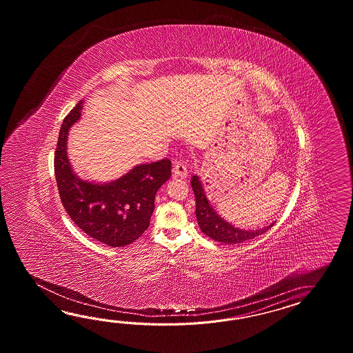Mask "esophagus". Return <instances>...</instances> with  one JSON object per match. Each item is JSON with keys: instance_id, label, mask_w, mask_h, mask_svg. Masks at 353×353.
I'll return each mask as SVG.
<instances>
[{"instance_id": "esophagus-1", "label": "esophagus", "mask_w": 353, "mask_h": 353, "mask_svg": "<svg viewBox=\"0 0 353 353\" xmlns=\"http://www.w3.org/2000/svg\"><path fill=\"white\" fill-rule=\"evenodd\" d=\"M173 173L175 176H180V178H187L188 176V168L184 163L181 161H176L173 168Z\"/></svg>"}]
</instances>
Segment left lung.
Returning <instances> with one entry per match:
<instances>
[{
	"label": "left lung",
	"instance_id": "obj_1",
	"mask_svg": "<svg viewBox=\"0 0 353 353\" xmlns=\"http://www.w3.org/2000/svg\"><path fill=\"white\" fill-rule=\"evenodd\" d=\"M190 184L195 195V216L198 225L201 227L202 232L212 240L222 242L225 245L241 243L255 239L259 234H263L275 223L272 222L270 225H265L259 230H243L240 227H236L232 223L227 222L225 218L221 217L217 212L213 210L204 192L202 180L198 175L192 176Z\"/></svg>",
	"mask_w": 353,
	"mask_h": 353
}]
</instances>
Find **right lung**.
Masks as SVG:
<instances>
[{"instance_id": "obj_1", "label": "right lung", "mask_w": 353, "mask_h": 353, "mask_svg": "<svg viewBox=\"0 0 353 353\" xmlns=\"http://www.w3.org/2000/svg\"><path fill=\"white\" fill-rule=\"evenodd\" d=\"M83 101L63 121L54 157L60 199L83 232L111 248L132 243L150 225L155 195L172 175V161L139 164L105 183L78 176L68 158V135L82 117Z\"/></svg>"}]
</instances>
